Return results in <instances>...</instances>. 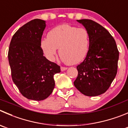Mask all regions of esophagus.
<instances>
[{"label": "esophagus", "mask_w": 128, "mask_h": 128, "mask_svg": "<svg viewBox=\"0 0 128 128\" xmlns=\"http://www.w3.org/2000/svg\"><path fill=\"white\" fill-rule=\"evenodd\" d=\"M67 69H68V68H65V67H61V68H60L61 71H64V70H67Z\"/></svg>", "instance_id": "34e87169"}]
</instances>
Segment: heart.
I'll use <instances>...</instances> for the list:
<instances>
[{
  "mask_svg": "<svg viewBox=\"0 0 128 128\" xmlns=\"http://www.w3.org/2000/svg\"><path fill=\"white\" fill-rule=\"evenodd\" d=\"M89 34L84 28H78L69 24H62L50 30L48 38L41 40L44 54L53 59L59 49L62 60L76 64L86 56L89 48Z\"/></svg>",
  "mask_w": 128,
  "mask_h": 128,
  "instance_id": "b5f03b06",
  "label": "heart"
}]
</instances>
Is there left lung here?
<instances>
[{
	"mask_svg": "<svg viewBox=\"0 0 128 128\" xmlns=\"http://www.w3.org/2000/svg\"><path fill=\"white\" fill-rule=\"evenodd\" d=\"M89 34V48L85 59L77 66L76 88L88 96H96L108 89L118 70L119 51L108 31L89 19L77 20Z\"/></svg>",
	"mask_w": 128,
	"mask_h": 128,
	"instance_id": "left-lung-1",
	"label": "left lung"
}]
</instances>
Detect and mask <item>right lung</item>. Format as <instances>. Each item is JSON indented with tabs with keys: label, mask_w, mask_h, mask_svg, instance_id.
Masks as SVG:
<instances>
[{
	"label": "right lung",
	"mask_w": 128,
	"mask_h": 128,
	"mask_svg": "<svg viewBox=\"0 0 128 128\" xmlns=\"http://www.w3.org/2000/svg\"><path fill=\"white\" fill-rule=\"evenodd\" d=\"M46 21L36 18L18 28L10 43L8 59L13 82L28 100L42 101L55 86L54 74L60 66L43 56L41 38Z\"/></svg>",
	"instance_id": "obj_1"
}]
</instances>
